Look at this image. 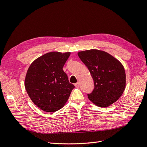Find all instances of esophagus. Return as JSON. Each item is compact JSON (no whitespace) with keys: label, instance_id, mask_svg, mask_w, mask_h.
<instances>
[{"label":"esophagus","instance_id":"1","mask_svg":"<svg viewBox=\"0 0 147 147\" xmlns=\"http://www.w3.org/2000/svg\"><path fill=\"white\" fill-rule=\"evenodd\" d=\"M75 87L78 88V87H79V86H80V83H79V82H77V83H76L75 84Z\"/></svg>","mask_w":147,"mask_h":147}]
</instances>
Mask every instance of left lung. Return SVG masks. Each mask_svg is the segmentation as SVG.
I'll return each mask as SVG.
<instances>
[{"instance_id": "obj_1", "label": "left lung", "mask_w": 147, "mask_h": 147, "mask_svg": "<svg viewBox=\"0 0 147 147\" xmlns=\"http://www.w3.org/2000/svg\"><path fill=\"white\" fill-rule=\"evenodd\" d=\"M80 59L90 70L94 80V90L88 99L100 107L113 104L126 86V74L123 65L109 53L90 50L78 53Z\"/></svg>"}]
</instances>
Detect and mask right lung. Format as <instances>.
<instances>
[{
  "label": "right lung",
  "instance_id": "right-lung-1",
  "mask_svg": "<svg viewBox=\"0 0 147 147\" xmlns=\"http://www.w3.org/2000/svg\"><path fill=\"white\" fill-rule=\"evenodd\" d=\"M70 55V53H48L35 60L28 70L26 91L34 104L45 112L61 109L75 88L63 69Z\"/></svg>",
  "mask_w": 147,
  "mask_h": 147
}]
</instances>
